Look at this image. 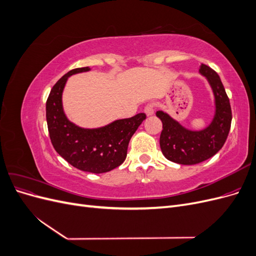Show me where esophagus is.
<instances>
[{
	"mask_svg": "<svg viewBox=\"0 0 256 256\" xmlns=\"http://www.w3.org/2000/svg\"><path fill=\"white\" fill-rule=\"evenodd\" d=\"M144 113L146 114V116H152L154 113V108L152 104H147L144 108Z\"/></svg>",
	"mask_w": 256,
	"mask_h": 256,
	"instance_id": "esophagus-1",
	"label": "esophagus"
}]
</instances>
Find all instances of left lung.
<instances>
[{"mask_svg":"<svg viewBox=\"0 0 256 256\" xmlns=\"http://www.w3.org/2000/svg\"><path fill=\"white\" fill-rule=\"evenodd\" d=\"M212 90L214 115L209 125L202 130H190L182 126L164 111L156 115L162 122L160 148L164 157L178 164L191 166L200 164L218 152L226 141L232 122L230 99L220 76L207 65L200 66Z\"/></svg>","mask_w":256,"mask_h":256,"instance_id":"left-lung-1","label":"left lung"}]
</instances>
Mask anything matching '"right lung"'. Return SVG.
Listing matches in <instances>:
<instances>
[{
    "label": "right lung",
    "mask_w": 256,
    "mask_h": 256,
    "mask_svg": "<svg viewBox=\"0 0 256 256\" xmlns=\"http://www.w3.org/2000/svg\"><path fill=\"white\" fill-rule=\"evenodd\" d=\"M90 70V67L76 68L62 76L47 99L46 118L52 145L60 156L81 171L99 174L125 161L130 138L146 115L138 113L99 128H82L69 120L62 100L66 82L72 74Z\"/></svg>",
    "instance_id": "right-lung-1"
}]
</instances>
